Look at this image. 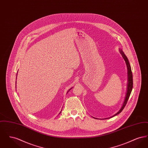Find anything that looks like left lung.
<instances>
[{
    "label": "left lung",
    "mask_w": 148,
    "mask_h": 148,
    "mask_svg": "<svg viewBox=\"0 0 148 148\" xmlns=\"http://www.w3.org/2000/svg\"><path fill=\"white\" fill-rule=\"evenodd\" d=\"M120 53L121 54L123 58H124V60L125 61L126 64H127V71H128V84H127V95H126V97H125V99L124 100V102L123 103V105L122 106L121 108L120 109L119 111L117 113H116L115 115H113L112 116L110 117V118H106V119H109V118H111L112 117H114V116L118 115V114H119L120 113H121L122 112V110H123V109L125 108V106L127 104V100L129 98V97H130V95L131 94V92L132 90V89H133V74H132V69H131V66L130 65V64L129 62V60L127 58L126 56L124 54L123 51H122V50H120Z\"/></svg>",
    "instance_id": "8db88e82"
}]
</instances>
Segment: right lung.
I'll return each instance as SVG.
<instances>
[{
	"label": "right lung",
	"instance_id": "right-lung-1",
	"mask_svg": "<svg viewBox=\"0 0 148 148\" xmlns=\"http://www.w3.org/2000/svg\"><path fill=\"white\" fill-rule=\"evenodd\" d=\"M60 113H61V112H60Z\"/></svg>",
	"mask_w": 148,
	"mask_h": 148
}]
</instances>
